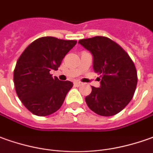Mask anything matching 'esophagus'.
Returning <instances> with one entry per match:
<instances>
[{
	"label": "esophagus",
	"instance_id": "1",
	"mask_svg": "<svg viewBox=\"0 0 153 153\" xmlns=\"http://www.w3.org/2000/svg\"><path fill=\"white\" fill-rule=\"evenodd\" d=\"M82 83L80 82H74V85L76 87H80V86H82Z\"/></svg>",
	"mask_w": 153,
	"mask_h": 153
}]
</instances>
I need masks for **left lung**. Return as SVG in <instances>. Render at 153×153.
Here are the masks:
<instances>
[{"label": "left lung", "mask_w": 153, "mask_h": 153, "mask_svg": "<svg viewBox=\"0 0 153 153\" xmlns=\"http://www.w3.org/2000/svg\"><path fill=\"white\" fill-rule=\"evenodd\" d=\"M93 58V70L102 74L100 87H91L86 97L87 106L95 113L110 117L117 114L133 97L137 74L129 55L118 44L104 36L80 40Z\"/></svg>", "instance_id": "obj_1"}]
</instances>
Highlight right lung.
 <instances>
[{"label": "right lung", "instance_id": "obj_1", "mask_svg": "<svg viewBox=\"0 0 153 153\" xmlns=\"http://www.w3.org/2000/svg\"><path fill=\"white\" fill-rule=\"evenodd\" d=\"M76 44V41L45 36L30 43L19 57L14 70L15 88L31 113L45 117L62 107L73 83L52 77L50 71L58 70Z\"/></svg>", "mask_w": 153, "mask_h": 153}]
</instances>
